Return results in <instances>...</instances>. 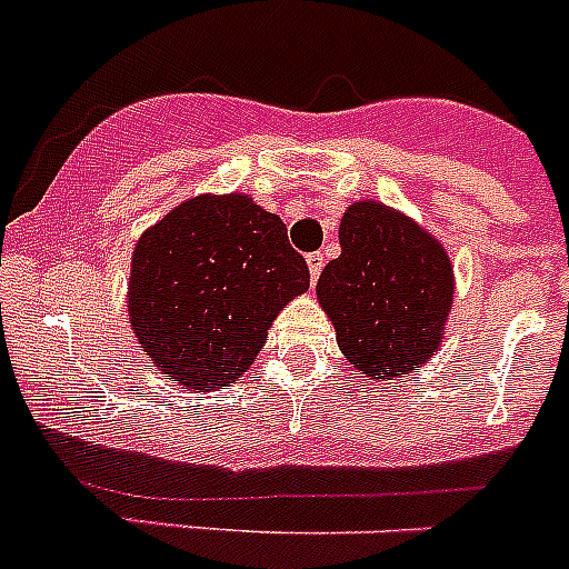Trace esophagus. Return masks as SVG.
I'll use <instances>...</instances> for the list:
<instances>
[{"mask_svg": "<svg viewBox=\"0 0 569 569\" xmlns=\"http://www.w3.org/2000/svg\"><path fill=\"white\" fill-rule=\"evenodd\" d=\"M307 270H310V279L316 281L321 276V270H325V253H307Z\"/></svg>", "mask_w": 569, "mask_h": 569, "instance_id": "esophagus-1", "label": "esophagus"}]
</instances>
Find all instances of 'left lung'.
<instances>
[{
	"instance_id": "1",
	"label": "left lung",
	"mask_w": 569,
	"mask_h": 569,
	"mask_svg": "<svg viewBox=\"0 0 569 569\" xmlns=\"http://www.w3.org/2000/svg\"><path fill=\"white\" fill-rule=\"evenodd\" d=\"M316 299L363 378L395 380L429 363L455 305V264L435 233L378 200H358L338 226Z\"/></svg>"
}]
</instances>
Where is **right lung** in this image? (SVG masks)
Segmentation results:
<instances>
[{
    "label": "right lung",
    "instance_id": "add662e5",
    "mask_svg": "<svg viewBox=\"0 0 569 569\" xmlns=\"http://www.w3.org/2000/svg\"><path fill=\"white\" fill-rule=\"evenodd\" d=\"M310 288L288 228L250 194H197L132 250L129 327L160 375L217 392L257 361L268 330Z\"/></svg>",
    "mask_w": 569,
    "mask_h": 569
}]
</instances>
